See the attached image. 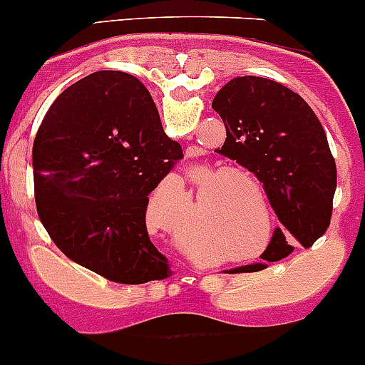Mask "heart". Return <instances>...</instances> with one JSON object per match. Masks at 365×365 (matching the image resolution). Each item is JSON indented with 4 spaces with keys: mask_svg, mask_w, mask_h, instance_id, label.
Masks as SVG:
<instances>
[{
    "mask_svg": "<svg viewBox=\"0 0 365 365\" xmlns=\"http://www.w3.org/2000/svg\"><path fill=\"white\" fill-rule=\"evenodd\" d=\"M200 178L205 180L197 192V214L200 225L192 232V239L221 235L228 244L258 242L264 239L265 226L271 233L272 207L264 185L253 175L239 169H222L208 165L200 169ZM183 190V183L178 182ZM182 250L192 253L196 250L192 240L183 233H176Z\"/></svg>",
    "mask_w": 365,
    "mask_h": 365,
    "instance_id": "heart-1",
    "label": "heart"
}]
</instances>
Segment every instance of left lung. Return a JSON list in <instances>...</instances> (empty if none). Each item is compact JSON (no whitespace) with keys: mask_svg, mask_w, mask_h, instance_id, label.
I'll return each instance as SVG.
<instances>
[{"mask_svg":"<svg viewBox=\"0 0 365 365\" xmlns=\"http://www.w3.org/2000/svg\"><path fill=\"white\" fill-rule=\"evenodd\" d=\"M212 108L226 128L217 153L260 180L280 221L262 258L277 262L291 255L296 244L312 246L330 226L337 168L309 103L274 80L239 76L215 94ZM260 269L264 264L232 272Z\"/></svg>","mask_w":365,"mask_h":365,"instance_id":"8db88e82","label":"left lung"}]
</instances>
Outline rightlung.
Returning a JSON list of instances; mask_svg holds the SVG:
<instances>
[{"mask_svg":"<svg viewBox=\"0 0 365 365\" xmlns=\"http://www.w3.org/2000/svg\"><path fill=\"white\" fill-rule=\"evenodd\" d=\"M180 158L135 76L88 74L53 101L35 135L38 219L67 258L107 280H162L168 262L148 233V196Z\"/></svg>","mask_w":365,"mask_h":365,"instance_id":"1","label":"right lung"}]
</instances>
